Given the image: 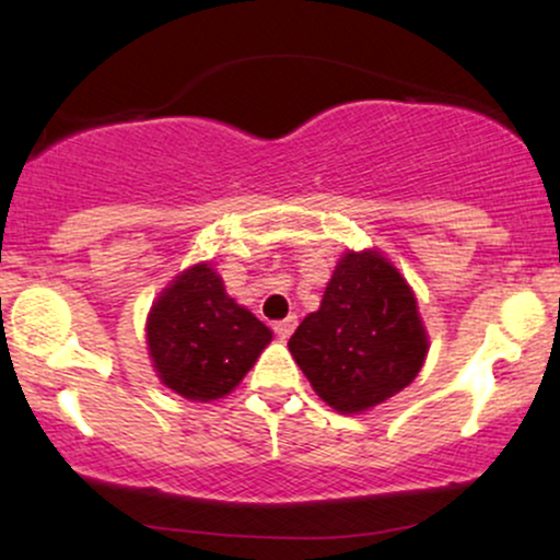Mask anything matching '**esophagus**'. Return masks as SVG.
<instances>
[{
    "label": "esophagus",
    "instance_id": "1",
    "mask_svg": "<svg viewBox=\"0 0 560 560\" xmlns=\"http://www.w3.org/2000/svg\"><path fill=\"white\" fill-rule=\"evenodd\" d=\"M294 326H298V316H287L284 320H276V324H273L276 337H279V339H289V337H292Z\"/></svg>",
    "mask_w": 560,
    "mask_h": 560
}]
</instances>
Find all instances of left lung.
Returning a JSON list of instances; mask_svg holds the SVG:
<instances>
[{
  "label": "left lung",
  "mask_w": 560,
  "mask_h": 560,
  "mask_svg": "<svg viewBox=\"0 0 560 560\" xmlns=\"http://www.w3.org/2000/svg\"><path fill=\"white\" fill-rule=\"evenodd\" d=\"M427 350L413 289L376 249H347L320 307L289 339L302 374L339 413H361L408 387Z\"/></svg>",
  "instance_id": "left-lung-1"
}]
</instances>
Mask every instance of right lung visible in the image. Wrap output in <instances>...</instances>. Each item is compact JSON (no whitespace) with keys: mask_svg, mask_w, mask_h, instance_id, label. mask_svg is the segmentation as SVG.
<instances>
[{"mask_svg":"<svg viewBox=\"0 0 560 560\" xmlns=\"http://www.w3.org/2000/svg\"><path fill=\"white\" fill-rule=\"evenodd\" d=\"M271 337L262 320L229 298L210 262L178 273L147 318V345L160 382L197 402L229 395Z\"/></svg>","mask_w":560,"mask_h":560,"instance_id":"right-lung-1","label":"right lung"}]
</instances>
